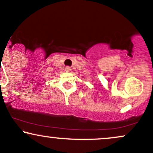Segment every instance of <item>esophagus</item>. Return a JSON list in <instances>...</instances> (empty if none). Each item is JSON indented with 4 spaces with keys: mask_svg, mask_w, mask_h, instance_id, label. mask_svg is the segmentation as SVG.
I'll list each match as a JSON object with an SVG mask.
<instances>
[{
    "mask_svg": "<svg viewBox=\"0 0 153 153\" xmlns=\"http://www.w3.org/2000/svg\"><path fill=\"white\" fill-rule=\"evenodd\" d=\"M71 68H70V67H66L65 68V71L66 72H69V71H71Z\"/></svg>",
    "mask_w": 153,
    "mask_h": 153,
    "instance_id": "34e87169",
    "label": "esophagus"
}]
</instances>
